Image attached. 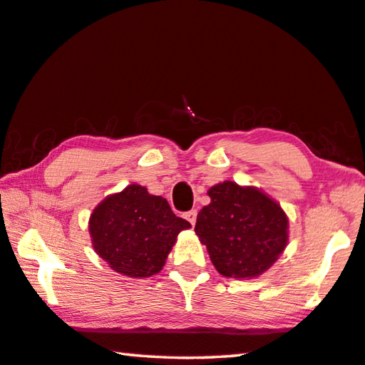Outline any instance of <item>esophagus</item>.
Masks as SVG:
<instances>
[{
	"label": "esophagus",
	"instance_id": "1",
	"mask_svg": "<svg viewBox=\"0 0 365 365\" xmlns=\"http://www.w3.org/2000/svg\"><path fill=\"white\" fill-rule=\"evenodd\" d=\"M196 216H198V211H196V210H190V211L183 214V217L187 219V221L192 225H195V222H196Z\"/></svg>",
	"mask_w": 365,
	"mask_h": 365
}]
</instances>
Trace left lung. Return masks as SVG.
<instances>
[{
	"mask_svg": "<svg viewBox=\"0 0 365 365\" xmlns=\"http://www.w3.org/2000/svg\"><path fill=\"white\" fill-rule=\"evenodd\" d=\"M211 203L196 217L195 232L219 273L257 277L287 245V217L269 196L235 182L214 185Z\"/></svg>",
	"mask_w": 365,
	"mask_h": 365,
	"instance_id": "8db88e82",
	"label": "left lung"
}]
</instances>
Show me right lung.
Wrapping results in <instances>:
<instances>
[{"mask_svg":"<svg viewBox=\"0 0 365 365\" xmlns=\"http://www.w3.org/2000/svg\"><path fill=\"white\" fill-rule=\"evenodd\" d=\"M188 221L177 217L162 196L149 195L141 185L107 196L89 219L97 255L110 268L130 277L159 273Z\"/></svg>","mask_w":365,"mask_h":365,"instance_id":"1","label":"right lung"}]
</instances>
